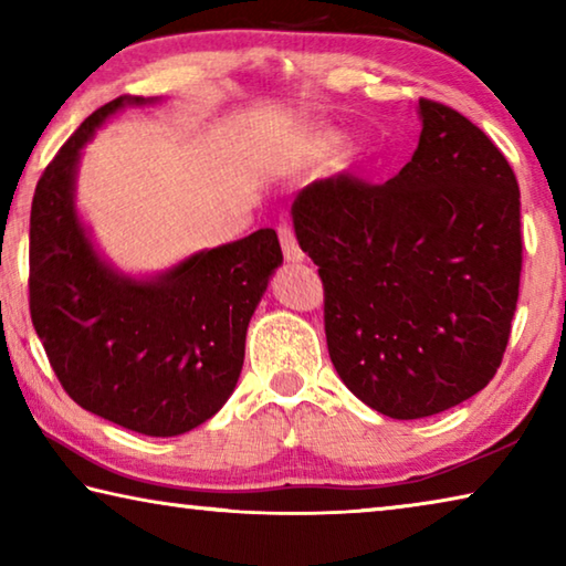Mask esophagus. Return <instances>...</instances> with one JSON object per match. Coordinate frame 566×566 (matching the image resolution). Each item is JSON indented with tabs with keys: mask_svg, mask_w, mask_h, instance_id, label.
<instances>
[{
	"mask_svg": "<svg viewBox=\"0 0 566 566\" xmlns=\"http://www.w3.org/2000/svg\"><path fill=\"white\" fill-rule=\"evenodd\" d=\"M276 234H280V242H282L284 260H286V262H302V260H304V252H302L300 242H296V237H294V229H292V224L282 222L280 227H276Z\"/></svg>",
	"mask_w": 566,
	"mask_h": 566,
	"instance_id": "34e87169",
	"label": "esophagus"
}]
</instances>
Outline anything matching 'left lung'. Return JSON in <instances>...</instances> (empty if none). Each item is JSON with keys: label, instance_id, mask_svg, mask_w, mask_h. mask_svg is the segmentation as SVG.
I'll return each mask as SVG.
<instances>
[{"label": "left lung", "instance_id": "obj_1", "mask_svg": "<svg viewBox=\"0 0 566 566\" xmlns=\"http://www.w3.org/2000/svg\"><path fill=\"white\" fill-rule=\"evenodd\" d=\"M415 155L385 185L354 171L294 199L319 266L334 369L391 419L432 417L500 369L520 300V185L464 114L419 99Z\"/></svg>", "mask_w": 566, "mask_h": 566}]
</instances>
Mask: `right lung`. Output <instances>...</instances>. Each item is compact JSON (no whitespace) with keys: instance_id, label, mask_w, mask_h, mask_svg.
Masks as SVG:
<instances>
[{"instance_id":"add662e5","label":"right lung","mask_w":566,"mask_h":566,"mask_svg":"<svg viewBox=\"0 0 566 566\" xmlns=\"http://www.w3.org/2000/svg\"><path fill=\"white\" fill-rule=\"evenodd\" d=\"M117 97L80 124L36 181L30 314L76 405L132 432L185 434L214 417L244 364L249 319L282 264L274 229L199 252L151 282L114 274L74 212V169Z\"/></svg>"}]
</instances>
